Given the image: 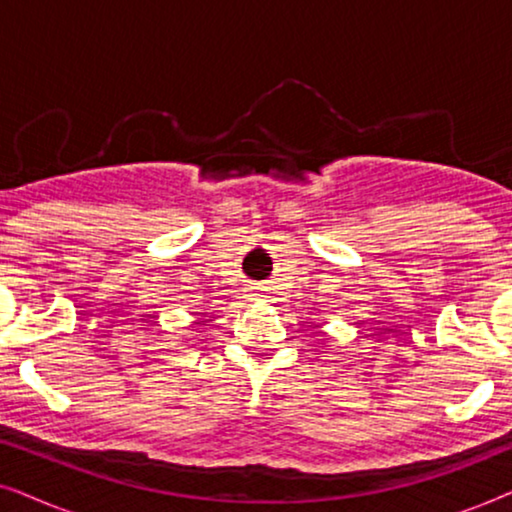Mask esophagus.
<instances>
[{"label": "esophagus", "mask_w": 512, "mask_h": 512, "mask_svg": "<svg viewBox=\"0 0 512 512\" xmlns=\"http://www.w3.org/2000/svg\"><path fill=\"white\" fill-rule=\"evenodd\" d=\"M256 296H258V293H256Z\"/></svg>", "instance_id": "1"}]
</instances>
